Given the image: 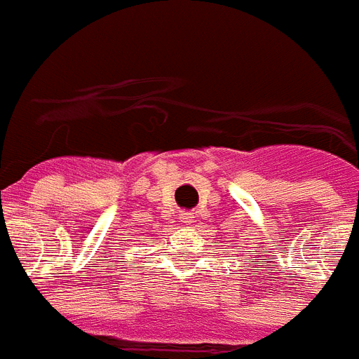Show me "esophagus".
Listing matches in <instances>:
<instances>
[{
    "label": "esophagus",
    "mask_w": 359,
    "mask_h": 359,
    "mask_svg": "<svg viewBox=\"0 0 359 359\" xmlns=\"http://www.w3.org/2000/svg\"><path fill=\"white\" fill-rule=\"evenodd\" d=\"M193 219H194V217L191 213H182V215H180V220H182L183 224H191V222H193Z\"/></svg>",
    "instance_id": "esophagus-1"
}]
</instances>
